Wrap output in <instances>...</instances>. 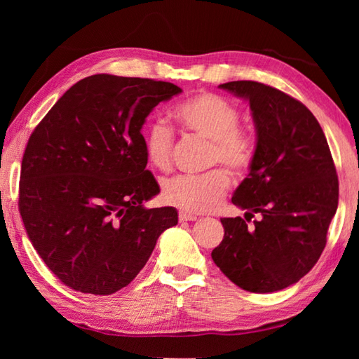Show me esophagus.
Here are the masks:
<instances>
[{"label": "esophagus", "instance_id": "34e87169", "mask_svg": "<svg viewBox=\"0 0 359 359\" xmlns=\"http://www.w3.org/2000/svg\"><path fill=\"white\" fill-rule=\"evenodd\" d=\"M196 219L197 216L193 215V212H187V211L179 212V220H182V222H184V220H196Z\"/></svg>", "mask_w": 359, "mask_h": 359}]
</instances>
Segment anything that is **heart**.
I'll return each mask as SVG.
<instances>
[{
  "label": "heart",
  "instance_id": "obj_1",
  "mask_svg": "<svg viewBox=\"0 0 359 359\" xmlns=\"http://www.w3.org/2000/svg\"><path fill=\"white\" fill-rule=\"evenodd\" d=\"M174 117L187 133L211 142V163H222L233 174H243L253 163L255 147L239 129L241 112L225 97L201 93L175 106ZM174 134L163 120H154L144 131V152L149 163L168 171L172 163ZM230 177L222 170L202 175H175L162 187V199L187 212H207L224 199Z\"/></svg>",
  "mask_w": 359,
  "mask_h": 359
}]
</instances>
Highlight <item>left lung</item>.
<instances>
[{
  "label": "left lung",
  "mask_w": 359,
  "mask_h": 359,
  "mask_svg": "<svg viewBox=\"0 0 359 359\" xmlns=\"http://www.w3.org/2000/svg\"><path fill=\"white\" fill-rule=\"evenodd\" d=\"M245 98L256 126L250 172L231 202L245 218L224 217V239L211 257L251 293H273L313 269L338 208L339 184L321 125L306 104L257 81H228ZM255 214L259 219L248 222Z\"/></svg>",
  "instance_id": "1"
}]
</instances>
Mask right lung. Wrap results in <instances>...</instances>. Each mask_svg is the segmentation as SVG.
<instances>
[{
  "label": "right lung",
  "instance_id": "right-lung-1",
  "mask_svg": "<svg viewBox=\"0 0 359 359\" xmlns=\"http://www.w3.org/2000/svg\"><path fill=\"white\" fill-rule=\"evenodd\" d=\"M182 93L168 81L97 74L67 89L30 134L21 162L20 215L49 270L81 293L126 287L166 228L172 207L147 170L142 126Z\"/></svg>",
  "mask_w": 359,
  "mask_h": 359
}]
</instances>
